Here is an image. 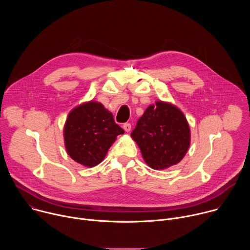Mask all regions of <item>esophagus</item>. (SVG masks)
Returning <instances> with one entry per match:
<instances>
[{"label":"esophagus","mask_w":250,"mask_h":250,"mask_svg":"<svg viewBox=\"0 0 250 250\" xmlns=\"http://www.w3.org/2000/svg\"><path fill=\"white\" fill-rule=\"evenodd\" d=\"M123 127H124V129H125L126 132H128V131H130V129H131V125H130L129 123H125V124L123 125Z\"/></svg>","instance_id":"34e87169"}]
</instances>
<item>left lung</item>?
<instances>
[{"label": "left lung", "mask_w": 250, "mask_h": 250, "mask_svg": "<svg viewBox=\"0 0 250 250\" xmlns=\"http://www.w3.org/2000/svg\"><path fill=\"white\" fill-rule=\"evenodd\" d=\"M146 163L155 170L179 163L191 140L189 124L174 104L162 101L150 104L131 132Z\"/></svg>", "instance_id": "8db88e82"}]
</instances>
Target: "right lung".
I'll list each match as a JSON object with an SVG mask.
<instances>
[{
  "instance_id": "1",
  "label": "right lung",
  "mask_w": 250,
  "mask_h": 250,
  "mask_svg": "<svg viewBox=\"0 0 250 250\" xmlns=\"http://www.w3.org/2000/svg\"><path fill=\"white\" fill-rule=\"evenodd\" d=\"M124 129L112 113L98 102L90 101L71 111L64 125V144L68 155L86 167L101 163Z\"/></svg>"
}]
</instances>
